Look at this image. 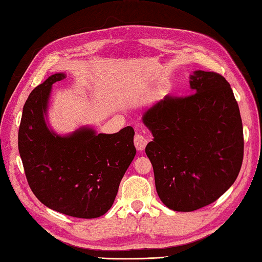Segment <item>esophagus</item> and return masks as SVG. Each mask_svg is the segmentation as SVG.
I'll return each mask as SVG.
<instances>
[{
	"instance_id": "obj_1",
	"label": "esophagus",
	"mask_w": 262,
	"mask_h": 262,
	"mask_svg": "<svg viewBox=\"0 0 262 262\" xmlns=\"http://www.w3.org/2000/svg\"><path fill=\"white\" fill-rule=\"evenodd\" d=\"M134 144L138 151H143L147 144V138L142 134H136L134 137Z\"/></svg>"
}]
</instances>
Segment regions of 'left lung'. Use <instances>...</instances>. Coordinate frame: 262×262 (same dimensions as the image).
<instances>
[{
	"instance_id": "1",
	"label": "left lung",
	"mask_w": 262,
	"mask_h": 262,
	"mask_svg": "<svg viewBox=\"0 0 262 262\" xmlns=\"http://www.w3.org/2000/svg\"><path fill=\"white\" fill-rule=\"evenodd\" d=\"M192 94L166 96L144 115L153 142L145 148L162 203L192 211L219 199L238 176L243 161L240 109L224 76L196 71Z\"/></svg>"
}]
</instances>
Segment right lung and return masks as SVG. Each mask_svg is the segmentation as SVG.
Here are the masks:
<instances>
[{
  "label": "right lung",
  "instance_id": "right-lung-1",
  "mask_svg": "<svg viewBox=\"0 0 262 262\" xmlns=\"http://www.w3.org/2000/svg\"><path fill=\"white\" fill-rule=\"evenodd\" d=\"M57 73L35 88L22 111L18 146L32 192L48 208L77 219H96L107 213L119 183L136 154L133 127L116 134H96L81 128L70 136L48 129L49 93Z\"/></svg>",
  "mask_w": 262,
  "mask_h": 262
}]
</instances>
